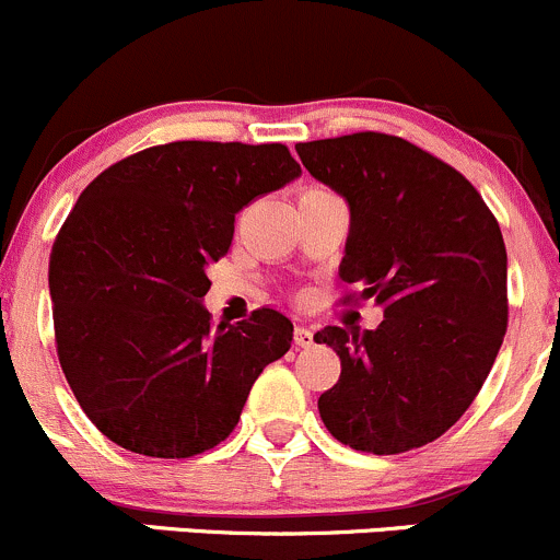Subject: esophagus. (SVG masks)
Masks as SVG:
<instances>
[{"instance_id": "esophagus-1", "label": "esophagus", "mask_w": 560, "mask_h": 560, "mask_svg": "<svg viewBox=\"0 0 560 560\" xmlns=\"http://www.w3.org/2000/svg\"><path fill=\"white\" fill-rule=\"evenodd\" d=\"M313 339H315L313 328H307V326L293 328V342H296L299 348H310V345H313Z\"/></svg>"}]
</instances>
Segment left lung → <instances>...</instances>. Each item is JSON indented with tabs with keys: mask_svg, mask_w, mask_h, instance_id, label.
Listing matches in <instances>:
<instances>
[{
	"mask_svg": "<svg viewBox=\"0 0 560 560\" xmlns=\"http://www.w3.org/2000/svg\"><path fill=\"white\" fill-rule=\"evenodd\" d=\"M310 175L348 201L339 278L383 307L374 331L326 326L339 355L320 394L334 440L374 455L445 434L480 394L506 331V247L493 212L451 164L401 137L299 142Z\"/></svg>",
	"mask_w": 560,
	"mask_h": 560,
	"instance_id": "8db88e82",
	"label": "left lung"
}]
</instances>
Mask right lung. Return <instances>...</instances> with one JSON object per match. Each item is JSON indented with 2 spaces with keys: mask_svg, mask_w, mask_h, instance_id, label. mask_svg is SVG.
I'll return each instance as SVG.
<instances>
[{
  "mask_svg": "<svg viewBox=\"0 0 560 560\" xmlns=\"http://www.w3.org/2000/svg\"><path fill=\"white\" fill-rule=\"evenodd\" d=\"M285 145L170 142L102 172L50 253L65 377L91 423L131 453L191 458L226 440L293 323L261 307L212 326L207 267L247 201L296 180Z\"/></svg>",
  "mask_w": 560,
  "mask_h": 560,
  "instance_id": "1",
  "label": "right lung"
}]
</instances>
